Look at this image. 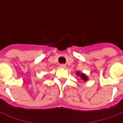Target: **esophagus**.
Here are the masks:
<instances>
[{"label":"esophagus","mask_w":123,"mask_h":123,"mask_svg":"<svg viewBox=\"0 0 123 123\" xmlns=\"http://www.w3.org/2000/svg\"><path fill=\"white\" fill-rule=\"evenodd\" d=\"M60 67H61V68H64L66 67V64H60Z\"/></svg>","instance_id":"1"}]
</instances>
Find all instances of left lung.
<instances>
[{
    "label": "left lung",
    "instance_id": "left-lung-1",
    "mask_svg": "<svg viewBox=\"0 0 123 123\" xmlns=\"http://www.w3.org/2000/svg\"><path fill=\"white\" fill-rule=\"evenodd\" d=\"M77 75L78 76H80L81 78H82L83 80H84V81H86L87 80V77H86V76H85V74H80V72H77Z\"/></svg>",
    "mask_w": 123,
    "mask_h": 123
}]
</instances>
